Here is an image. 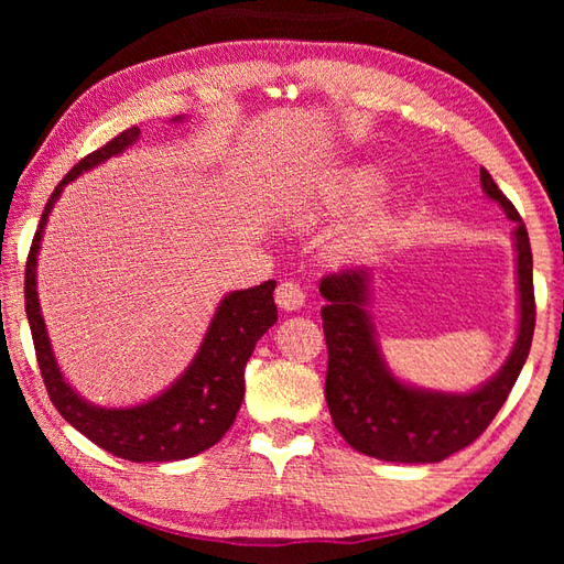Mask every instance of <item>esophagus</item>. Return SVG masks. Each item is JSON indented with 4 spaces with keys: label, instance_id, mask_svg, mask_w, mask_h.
Returning <instances> with one entry per match:
<instances>
[{
    "label": "esophagus",
    "instance_id": "obj_1",
    "mask_svg": "<svg viewBox=\"0 0 564 564\" xmlns=\"http://www.w3.org/2000/svg\"><path fill=\"white\" fill-rule=\"evenodd\" d=\"M273 297H275V305L281 310H301L305 305V291L293 281L281 283L279 289H275Z\"/></svg>",
    "mask_w": 564,
    "mask_h": 564
}]
</instances>
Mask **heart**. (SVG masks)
<instances>
[{
  "label": "heart",
  "mask_w": 564,
  "mask_h": 564,
  "mask_svg": "<svg viewBox=\"0 0 564 564\" xmlns=\"http://www.w3.org/2000/svg\"><path fill=\"white\" fill-rule=\"evenodd\" d=\"M382 184H386V176H382V172L370 170V166H366V170H356L349 178H346V184L341 186V194L337 196V200L329 203L327 210L356 206V203H366L378 194ZM322 213H325V208H293L291 218L297 223H315ZM373 225H376L373 218H366L364 223H358L356 235L358 237L368 235L370 230H373Z\"/></svg>",
  "instance_id": "obj_1"
}]
</instances>
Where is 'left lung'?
Returning <instances> with one entry per match:
<instances>
[{
  "mask_svg": "<svg viewBox=\"0 0 564 564\" xmlns=\"http://www.w3.org/2000/svg\"><path fill=\"white\" fill-rule=\"evenodd\" d=\"M485 196L505 210L513 230L517 251L519 329L505 366L467 392L419 388L398 378L382 356L370 315V269L351 267L329 273L319 283L327 305L322 327L327 339L325 398L344 441L358 453L386 463H441L482 434L497 416L529 358L535 297L533 254L529 232L511 200L497 188L487 170H480Z\"/></svg>",
  "mask_w": 564,
  "mask_h": 564,
  "instance_id": "1",
  "label": "left lung"
}]
</instances>
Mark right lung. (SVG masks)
Instances as JSON below:
<instances>
[{
  "instance_id": "add662e5",
  "label": "right lung",
  "mask_w": 564,
  "mask_h": 564,
  "mask_svg": "<svg viewBox=\"0 0 564 564\" xmlns=\"http://www.w3.org/2000/svg\"><path fill=\"white\" fill-rule=\"evenodd\" d=\"M178 121H184V116L172 118V123ZM138 140L140 128H128L126 133L116 135L104 148L72 166L63 182L55 186L53 196L45 203L41 225L29 251L23 295H26V317L45 390L65 422L97 443L99 448L123 460L172 463L194 458V455L208 451L232 426L245 398L247 361L257 341L275 325L279 310L273 303L275 281L223 295L206 329V337H203L184 373L160 394L133 406L94 404L69 386L57 366L41 313L39 289H35L39 285L35 279H39L43 232L53 206L69 182H75L84 172H91L94 166L104 164L106 160L123 154Z\"/></svg>"
}]
</instances>
